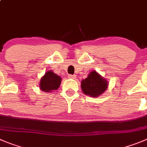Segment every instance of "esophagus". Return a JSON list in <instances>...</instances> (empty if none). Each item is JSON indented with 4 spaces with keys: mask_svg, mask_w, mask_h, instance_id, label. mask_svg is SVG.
Listing matches in <instances>:
<instances>
[{
    "mask_svg": "<svg viewBox=\"0 0 147 147\" xmlns=\"http://www.w3.org/2000/svg\"><path fill=\"white\" fill-rule=\"evenodd\" d=\"M68 78H71V79H75V75H68Z\"/></svg>",
    "mask_w": 147,
    "mask_h": 147,
    "instance_id": "obj_1",
    "label": "esophagus"
}]
</instances>
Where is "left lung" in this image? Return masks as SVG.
Here are the masks:
<instances>
[{
  "mask_svg": "<svg viewBox=\"0 0 147 147\" xmlns=\"http://www.w3.org/2000/svg\"><path fill=\"white\" fill-rule=\"evenodd\" d=\"M108 83L101 78L96 71H92L88 74V78L81 81V88L86 95L97 97L107 90Z\"/></svg>",
  "mask_w": 147,
  "mask_h": 147,
  "instance_id": "8db88e82",
  "label": "left lung"
}]
</instances>
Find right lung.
Here are the masks:
<instances>
[{"label":"right lung","instance_id":"1","mask_svg":"<svg viewBox=\"0 0 147 147\" xmlns=\"http://www.w3.org/2000/svg\"><path fill=\"white\" fill-rule=\"evenodd\" d=\"M61 79L59 75L53 73L52 71H48L41 78L40 88L45 92H51L59 88Z\"/></svg>","mask_w":147,"mask_h":147}]
</instances>
